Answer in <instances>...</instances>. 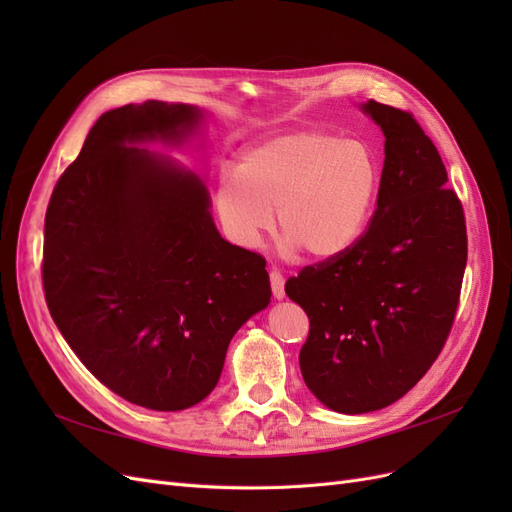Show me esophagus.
Wrapping results in <instances>:
<instances>
[{"label": "esophagus", "mask_w": 512, "mask_h": 512, "mask_svg": "<svg viewBox=\"0 0 512 512\" xmlns=\"http://www.w3.org/2000/svg\"><path fill=\"white\" fill-rule=\"evenodd\" d=\"M269 280H271V290H273V297L275 299H284V275L277 271V269H271L269 273Z\"/></svg>", "instance_id": "esophagus-1"}]
</instances>
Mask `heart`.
<instances>
[{
  "mask_svg": "<svg viewBox=\"0 0 512 512\" xmlns=\"http://www.w3.org/2000/svg\"><path fill=\"white\" fill-rule=\"evenodd\" d=\"M380 190V166L359 141L297 130L245 149L235 173H224L215 209L226 235L254 247L273 226L284 250L333 260L359 243Z\"/></svg>",
  "mask_w": 512,
  "mask_h": 512,
  "instance_id": "b5f03b06",
  "label": "heart"
}]
</instances>
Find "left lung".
<instances>
[{
    "label": "left lung",
    "mask_w": 512,
    "mask_h": 512,
    "mask_svg": "<svg viewBox=\"0 0 512 512\" xmlns=\"http://www.w3.org/2000/svg\"><path fill=\"white\" fill-rule=\"evenodd\" d=\"M384 132L376 211L350 252L305 267L286 294L309 318L301 374L324 406H391L438 359L468 260L466 218L431 138L412 113L369 100Z\"/></svg>",
    "instance_id": "obj_1"
}]
</instances>
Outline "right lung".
I'll return each instance as SVG.
<instances>
[{"mask_svg":"<svg viewBox=\"0 0 512 512\" xmlns=\"http://www.w3.org/2000/svg\"><path fill=\"white\" fill-rule=\"evenodd\" d=\"M200 119L196 106L158 100L104 113L44 218L57 329L104 386L160 412L215 389L232 335L271 299L265 258L222 239L205 183L134 147L181 143Z\"/></svg>","mask_w":512,"mask_h":512,"instance_id":"add662e5","label":"right lung"}]
</instances>
